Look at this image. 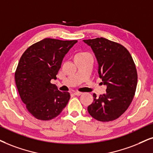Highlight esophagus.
Segmentation results:
<instances>
[{
  "instance_id": "1",
  "label": "esophagus",
  "mask_w": 153,
  "mask_h": 153,
  "mask_svg": "<svg viewBox=\"0 0 153 153\" xmlns=\"http://www.w3.org/2000/svg\"><path fill=\"white\" fill-rule=\"evenodd\" d=\"M73 94H74L75 95L79 96V95H81V94H82V92H73Z\"/></svg>"
}]
</instances>
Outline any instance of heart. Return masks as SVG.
<instances>
[{
	"label": "heart",
	"instance_id": "heart-1",
	"mask_svg": "<svg viewBox=\"0 0 153 153\" xmlns=\"http://www.w3.org/2000/svg\"><path fill=\"white\" fill-rule=\"evenodd\" d=\"M79 53H78V54H79Z\"/></svg>",
	"mask_w": 153,
	"mask_h": 153
}]
</instances>
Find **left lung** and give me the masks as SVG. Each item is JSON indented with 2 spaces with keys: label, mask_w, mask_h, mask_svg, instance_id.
I'll list each match as a JSON object with an SVG mask.
<instances>
[{
  "label": "left lung",
  "mask_w": 153,
  "mask_h": 153,
  "mask_svg": "<svg viewBox=\"0 0 153 153\" xmlns=\"http://www.w3.org/2000/svg\"><path fill=\"white\" fill-rule=\"evenodd\" d=\"M90 46L98 63V73L107 93L88 106L89 114L100 121L117 119L128 109L136 90L138 75L130 53L121 44L100 37L83 40Z\"/></svg>",
  "instance_id": "left-lung-1"
}]
</instances>
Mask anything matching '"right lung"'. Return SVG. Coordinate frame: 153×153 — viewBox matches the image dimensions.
Segmentation results:
<instances>
[{
	"instance_id": "1",
	"label": "right lung",
	"mask_w": 153,
	"mask_h": 153,
	"mask_svg": "<svg viewBox=\"0 0 153 153\" xmlns=\"http://www.w3.org/2000/svg\"><path fill=\"white\" fill-rule=\"evenodd\" d=\"M77 42L46 38L30 46L21 56L15 83L21 100L36 119L51 120L67 105L70 93L59 91L51 80L57 78L63 58Z\"/></svg>"
}]
</instances>
